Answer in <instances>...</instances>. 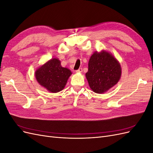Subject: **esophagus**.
Masks as SVG:
<instances>
[{
    "label": "esophagus",
    "mask_w": 153,
    "mask_h": 153,
    "mask_svg": "<svg viewBox=\"0 0 153 153\" xmlns=\"http://www.w3.org/2000/svg\"><path fill=\"white\" fill-rule=\"evenodd\" d=\"M76 72H77V73H82V68H79L78 69H77V70L76 71Z\"/></svg>",
    "instance_id": "obj_1"
}]
</instances>
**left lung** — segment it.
Here are the masks:
<instances>
[{"instance_id":"left-lung-1","label":"left lung","mask_w":153,"mask_h":153,"mask_svg":"<svg viewBox=\"0 0 153 153\" xmlns=\"http://www.w3.org/2000/svg\"><path fill=\"white\" fill-rule=\"evenodd\" d=\"M85 76L91 89L101 94L117 84L121 68L117 59L106 51L95 52L91 57Z\"/></svg>"}]
</instances>
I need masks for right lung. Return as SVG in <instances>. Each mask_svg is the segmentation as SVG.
<instances>
[{
	"label": "right lung",
	"mask_w": 153,
	"mask_h": 153,
	"mask_svg": "<svg viewBox=\"0 0 153 153\" xmlns=\"http://www.w3.org/2000/svg\"><path fill=\"white\" fill-rule=\"evenodd\" d=\"M35 75L41 85L51 92H58L65 87L71 72L62 68L59 60L54 58L37 69Z\"/></svg>",
	"instance_id": "right-lung-1"
}]
</instances>
